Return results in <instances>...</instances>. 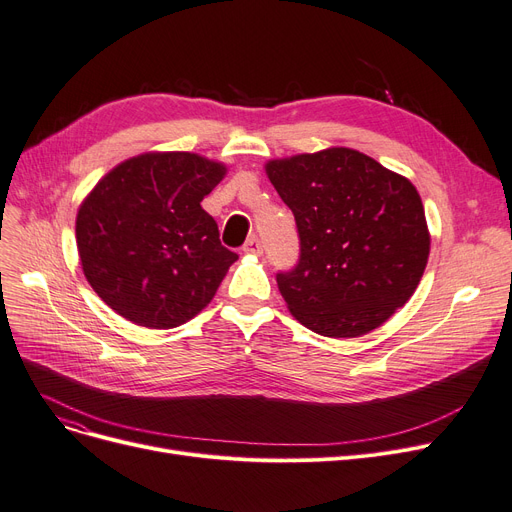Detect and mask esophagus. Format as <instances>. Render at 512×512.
Listing matches in <instances>:
<instances>
[{"label":"esophagus","mask_w":512,"mask_h":512,"mask_svg":"<svg viewBox=\"0 0 512 512\" xmlns=\"http://www.w3.org/2000/svg\"><path fill=\"white\" fill-rule=\"evenodd\" d=\"M242 251L244 253H253V255H261L263 253V244H261V240L257 236H251L247 242H244Z\"/></svg>","instance_id":"esophagus-1"}]
</instances>
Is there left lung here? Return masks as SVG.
Here are the masks:
<instances>
[{
    "label": "left lung",
    "mask_w": 512,
    "mask_h": 512,
    "mask_svg": "<svg viewBox=\"0 0 512 512\" xmlns=\"http://www.w3.org/2000/svg\"><path fill=\"white\" fill-rule=\"evenodd\" d=\"M293 211L301 253L278 288L295 320L351 339L387 322L416 291L431 236L406 177L351 148H326L265 165Z\"/></svg>",
    "instance_id": "obj_1"
}]
</instances>
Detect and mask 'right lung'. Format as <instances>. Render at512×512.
Masks as SVG:
<instances>
[{"label":"right lung","instance_id":"obj_1","mask_svg":"<svg viewBox=\"0 0 512 512\" xmlns=\"http://www.w3.org/2000/svg\"><path fill=\"white\" fill-rule=\"evenodd\" d=\"M226 167L192 152H146L108 171L77 213L83 274L125 320L175 328L215 297L236 253L201 207Z\"/></svg>","mask_w":512,"mask_h":512}]
</instances>
